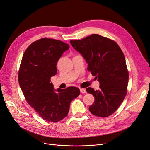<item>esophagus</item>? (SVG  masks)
Returning a JSON list of instances; mask_svg holds the SVG:
<instances>
[{"instance_id": "esophagus-1", "label": "esophagus", "mask_w": 150, "mask_h": 150, "mask_svg": "<svg viewBox=\"0 0 150 150\" xmlns=\"http://www.w3.org/2000/svg\"><path fill=\"white\" fill-rule=\"evenodd\" d=\"M80 91H81V93H82V94L87 93L86 90L84 89V88H81V89H80Z\"/></svg>"}]
</instances>
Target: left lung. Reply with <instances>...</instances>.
<instances>
[{
  "label": "left lung",
  "mask_w": 150,
  "mask_h": 150,
  "mask_svg": "<svg viewBox=\"0 0 150 150\" xmlns=\"http://www.w3.org/2000/svg\"><path fill=\"white\" fill-rule=\"evenodd\" d=\"M70 43L88 63V70L99 82V89L88 87L86 91L95 97L90 112L99 117H107L115 112L127 93L129 73L125 55L117 42L92 34Z\"/></svg>",
  "instance_id": "obj_1"
}]
</instances>
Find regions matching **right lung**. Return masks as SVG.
Masks as SVG:
<instances>
[{
  "label": "right lung",
  "instance_id": "obj_1",
  "mask_svg": "<svg viewBox=\"0 0 150 150\" xmlns=\"http://www.w3.org/2000/svg\"><path fill=\"white\" fill-rule=\"evenodd\" d=\"M69 48L62 41L41 38L27 48L21 63L18 81L26 101L47 122L66 117L70 103L80 95L77 87L55 90L51 82L57 71V63Z\"/></svg>",
  "mask_w": 150,
  "mask_h": 150
}]
</instances>
